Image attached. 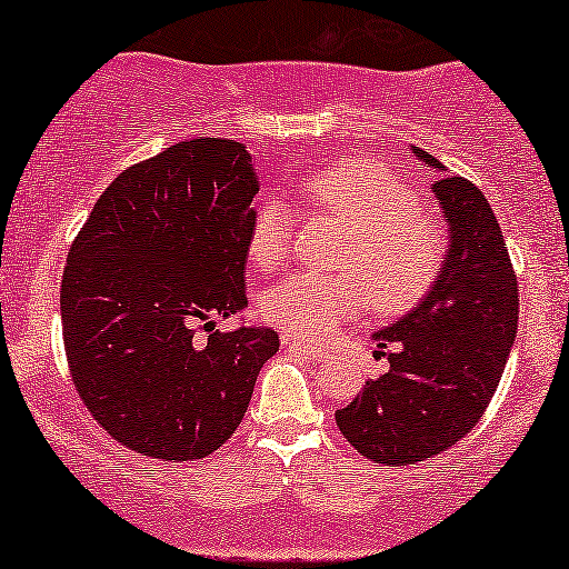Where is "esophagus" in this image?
<instances>
[{"instance_id": "obj_1", "label": "esophagus", "mask_w": 569, "mask_h": 569, "mask_svg": "<svg viewBox=\"0 0 569 569\" xmlns=\"http://www.w3.org/2000/svg\"><path fill=\"white\" fill-rule=\"evenodd\" d=\"M283 347L291 352H299L305 355L307 360H326L328 358V350L318 345H310V341H302V339H293V337H283Z\"/></svg>"}]
</instances>
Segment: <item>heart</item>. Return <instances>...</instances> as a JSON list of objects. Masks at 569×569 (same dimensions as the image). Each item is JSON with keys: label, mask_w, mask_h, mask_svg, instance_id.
I'll return each instance as SVG.
<instances>
[{"label": "heart", "mask_w": 569, "mask_h": 569, "mask_svg": "<svg viewBox=\"0 0 569 569\" xmlns=\"http://www.w3.org/2000/svg\"><path fill=\"white\" fill-rule=\"evenodd\" d=\"M312 207L350 228L341 246V272H297L264 293L272 323L305 339H323L341 320L366 312H406L427 297L440 276L445 230L389 163L350 159L331 163L305 182ZM293 214L283 201L259 207L249 232V257L272 270L289 257Z\"/></svg>", "instance_id": "heart-1"}]
</instances>
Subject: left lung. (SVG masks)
Here are the masks:
<instances>
[{
    "label": "left lung",
    "instance_id": "8db88e82",
    "mask_svg": "<svg viewBox=\"0 0 569 569\" xmlns=\"http://www.w3.org/2000/svg\"><path fill=\"white\" fill-rule=\"evenodd\" d=\"M410 150L437 174L432 193L448 222V251L427 297L373 333L376 352L389 350V373L337 410L347 442L392 467L442 453L480 421L519 320L517 276L488 198L427 150Z\"/></svg>",
    "mask_w": 569,
    "mask_h": 569
}]
</instances>
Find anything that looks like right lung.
Wrapping results in <instances>:
<instances>
[{
	"label": "right lung",
	"mask_w": 569,
	"mask_h": 569,
	"mask_svg": "<svg viewBox=\"0 0 569 569\" xmlns=\"http://www.w3.org/2000/svg\"><path fill=\"white\" fill-rule=\"evenodd\" d=\"M257 193L243 142H177L116 177L68 251V368L89 413L134 453L172 463L214 453L278 352L267 326L196 339L198 323L246 307Z\"/></svg>",
	"instance_id": "obj_1"
}]
</instances>
